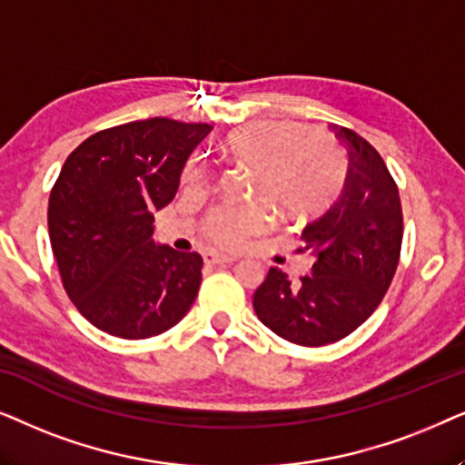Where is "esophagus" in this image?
<instances>
[{
  "instance_id": "1",
  "label": "esophagus",
  "mask_w": 465,
  "mask_h": 465,
  "mask_svg": "<svg viewBox=\"0 0 465 465\" xmlns=\"http://www.w3.org/2000/svg\"><path fill=\"white\" fill-rule=\"evenodd\" d=\"M203 262H206L208 265H225V263H233V262H236V257H232V255H221V252L208 251L206 255H203Z\"/></svg>"
}]
</instances>
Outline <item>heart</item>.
Here are the masks:
<instances>
[{"mask_svg": "<svg viewBox=\"0 0 465 465\" xmlns=\"http://www.w3.org/2000/svg\"><path fill=\"white\" fill-rule=\"evenodd\" d=\"M223 151L240 165L257 170L252 193L268 197L289 213H308L336 183L340 153L330 138L284 123H259L227 134ZM208 178L206 165L193 157L183 181L200 187ZM265 203H221L203 219V233L221 249H236L268 227Z\"/></svg>", "mask_w": 465, "mask_h": 465, "instance_id": "b5f03b06", "label": "heart"}]
</instances>
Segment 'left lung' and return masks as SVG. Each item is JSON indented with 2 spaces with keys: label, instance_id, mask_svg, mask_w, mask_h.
Here are the masks:
<instances>
[{
  "label": "left lung",
  "instance_id": "8db88e82",
  "mask_svg": "<svg viewBox=\"0 0 465 465\" xmlns=\"http://www.w3.org/2000/svg\"><path fill=\"white\" fill-rule=\"evenodd\" d=\"M331 129L349 146V170L340 195L302 229L312 272L291 282L270 268L252 295L259 321L302 346L338 342L379 308L404 233L398 184L379 151L351 129Z\"/></svg>",
  "mask_w": 465,
  "mask_h": 465
}]
</instances>
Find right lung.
I'll list each match as a JSON object with an SVG mask.
<instances>
[{"label":"right lung","instance_id":"obj_1","mask_svg":"<svg viewBox=\"0 0 465 465\" xmlns=\"http://www.w3.org/2000/svg\"><path fill=\"white\" fill-rule=\"evenodd\" d=\"M210 129L154 116L93 134L65 159L48 200V236L65 293L97 330L159 336L195 302L200 252L154 244L153 223Z\"/></svg>","mask_w":465,"mask_h":465}]
</instances>
